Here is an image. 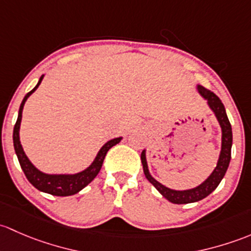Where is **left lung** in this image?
<instances>
[{
  "instance_id": "1",
  "label": "left lung",
  "mask_w": 251,
  "mask_h": 251,
  "mask_svg": "<svg viewBox=\"0 0 251 251\" xmlns=\"http://www.w3.org/2000/svg\"><path fill=\"white\" fill-rule=\"evenodd\" d=\"M197 89L198 92H200V94L208 101V105L209 107L211 108V111L215 113L222 131L220 157H219V161L215 169H214L213 173L209 175L208 179L201 183L200 186H197V187L190 188V190L176 191L172 190V188L169 187H165L164 185H162L161 182H158L156 179H153V177L151 176L146 162V151L144 150V151L141 152V163H143L144 173L146 179L158 190V192L161 193L164 198H167L169 202L174 204L195 203L210 195V193L218 187L219 183L221 182V180L224 179L225 174H226L227 172V168H228L229 165V161H231L232 128L231 123H229L228 121V117H227L226 115V110H225L224 104H222L221 100L219 99L218 95L214 94L213 92H210V90L206 89V88L198 84Z\"/></svg>"
}]
</instances>
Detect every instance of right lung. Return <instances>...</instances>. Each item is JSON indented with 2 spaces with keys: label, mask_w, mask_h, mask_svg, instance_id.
Segmentation results:
<instances>
[{
  "label": "right lung",
  "mask_w": 251,
  "mask_h": 251,
  "mask_svg": "<svg viewBox=\"0 0 251 251\" xmlns=\"http://www.w3.org/2000/svg\"><path fill=\"white\" fill-rule=\"evenodd\" d=\"M43 76H45V75H42V76L40 77V81L36 84V87L25 95L22 104H20L19 113H18V120L17 122H15L14 129H13V144H14L15 153H17L20 167H22L25 176L29 180L31 185L35 186L38 191H42V192L49 193V195L53 196H61V197H65V196H72L75 195V193L79 192V191L83 190V188L86 187L88 183H90L94 180V177L99 174L100 169H101L102 162H104L107 151L111 147L120 143V141L122 140V138H116L107 141V143L100 149V151L98 152L97 157H95V159L93 161V163L90 164L87 169L82 170V172L79 173H76V174H46V173H42L41 170H38L35 165L31 163L30 159L27 158V156L25 154L24 150H23L22 144H20L19 129L20 123H22L23 108H24L25 101H26L27 98L37 89L38 86H40L41 82H42L43 79Z\"/></svg>",
  "instance_id": "1"
}]
</instances>
